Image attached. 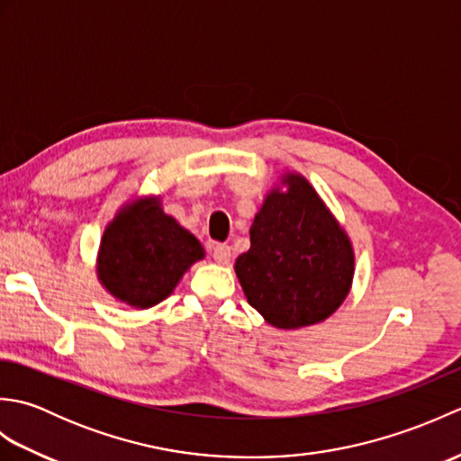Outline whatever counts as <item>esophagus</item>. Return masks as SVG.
<instances>
[{"label":"esophagus","mask_w":461,"mask_h":461,"mask_svg":"<svg viewBox=\"0 0 461 461\" xmlns=\"http://www.w3.org/2000/svg\"><path fill=\"white\" fill-rule=\"evenodd\" d=\"M212 258L218 263H228L231 259V248L228 243H215L212 248Z\"/></svg>","instance_id":"1"}]
</instances>
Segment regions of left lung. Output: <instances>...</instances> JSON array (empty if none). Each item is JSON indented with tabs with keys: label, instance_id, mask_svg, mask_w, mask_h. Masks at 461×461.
I'll return each instance as SVG.
<instances>
[{
	"label": "left lung",
	"instance_id": "left-lung-1",
	"mask_svg": "<svg viewBox=\"0 0 461 461\" xmlns=\"http://www.w3.org/2000/svg\"><path fill=\"white\" fill-rule=\"evenodd\" d=\"M271 192L251 223V248L236 261L249 305L279 329L325 321L348 295L355 256L345 231L301 176Z\"/></svg>",
	"mask_w": 461,
	"mask_h": 461
}]
</instances>
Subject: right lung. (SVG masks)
<instances>
[{
    "label": "right lung",
    "mask_w": 461,
    "mask_h": 461,
    "mask_svg": "<svg viewBox=\"0 0 461 461\" xmlns=\"http://www.w3.org/2000/svg\"><path fill=\"white\" fill-rule=\"evenodd\" d=\"M203 258L200 241L144 200L124 208L106 228L99 251V277L116 299L136 309L164 301L184 271Z\"/></svg>",
    "instance_id": "obj_1"
}]
</instances>
